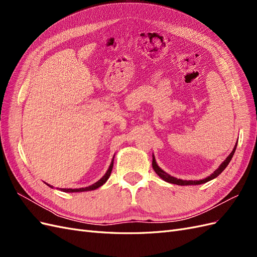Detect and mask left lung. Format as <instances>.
<instances>
[{
  "label": "left lung",
  "instance_id": "left-lung-1",
  "mask_svg": "<svg viewBox=\"0 0 257 257\" xmlns=\"http://www.w3.org/2000/svg\"><path fill=\"white\" fill-rule=\"evenodd\" d=\"M236 148H237V144L235 145L234 149H232L231 153L226 158V160H225V161L222 163V164L219 166V168H217L216 170H214L213 174H211L209 177L203 179V180H194V181H193V180H182V179H178V178H175V177H173V176L168 175V174L165 173L164 170H163L162 168L159 167V165L157 164V162H155L154 155H152V157H153V159H152V167H153V169H154V172L159 175V177H161V178L163 179V180L166 181V182L173 183V184H177V185H196V184H203V183H206V182H208V181H210V180H212V179L216 178L217 176H219V175L223 172V170H224L225 168L227 167V165L229 164V162H230V160H231V158H232V155H234V153H235V151H236Z\"/></svg>",
  "mask_w": 257,
  "mask_h": 257
}]
</instances>
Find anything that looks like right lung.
Returning a JSON list of instances; mask_svg holds the SVG:
<instances>
[{
	"mask_svg": "<svg viewBox=\"0 0 257 257\" xmlns=\"http://www.w3.org/2000/svg\"><path fill=\"white\" fill-rule=\"evenodd\" d=\"M114 158V157H113ZM112 167H113V159L110 163V166L109 168H108V170L106 172V174L99 179V180L95 183H93L92 185L90 186H87V188H81V189H60L62 192H68V193H74V192H85V191H93V190H96L98 189L99 186H102L107 180L108 178L110 177V174H111V170H112ZM49 185V184H48ZM50 186V185H49Z\"/></svg>",
	"mask_w": 257,
	"mask_h": 257,
	"instance_id": "right-lung-1",
	"label": "right lung"
}]
</instances>
